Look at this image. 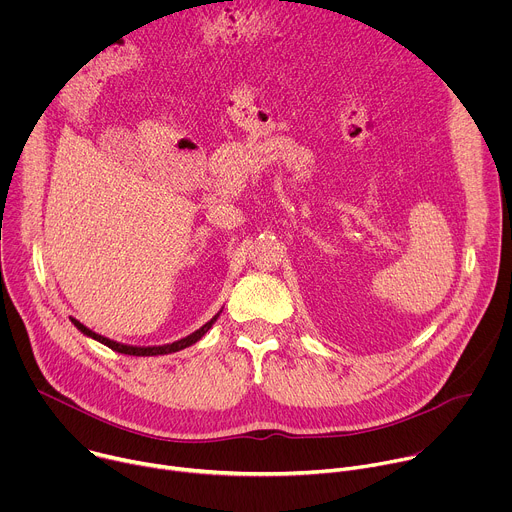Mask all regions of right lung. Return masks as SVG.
<instances>
[{
  "label": "right lung",
  "mask_w": 512,
  "mask_h": 512,
  "mask_svg": "<svg viewBox=\"0 0 512 512\" xmlns=\"http://www.w3.org/2000/svg\"><path fill=\"white\" fill-rule=\"evenodd\" d=\"M221 312H223V310H221ZM221 312H218L216 316H212L202 328H198L196 332L188 334L186 338H180V340H176V342H172V344H162V346H129V344H121V342H115V340H111V338H105V336H101V334L89 330L87 326H83V324H81L79 320H75V318H70V322L75 324L77 330H81L85 336H89V338H93V340H97V342L109 346V348L115 350V352L129 354V356H160V354H172V352H178V350H182V348H188V346L196 344V342L212 328V324L218 320V316H221Z\"/></svg>",
  "instance_id": "add662e5"
}]
</instances>
